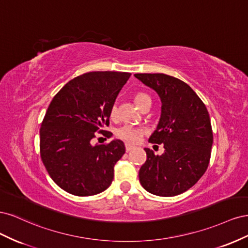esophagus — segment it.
<instances>
[{
    "label": "esophagus",
    "mask_w": 248,
    "mask_h": 248,
    "mask_svg": "<svg viewBox=\"0 0 248 248\" xmlns=\"http://www.w3.org/2000/svg\"><path fill=\"white\" fill-rule=\"evenodd\" d=\"M125 148H126V152H129L131 150L134 148V146H132L131 144H128V142H126L125 144Z\"/></svg>",
    "instance_id": "obj_1"
}]
</instances>
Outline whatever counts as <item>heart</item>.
Segmentation results:
<instances>
[{"label":"heart","instance_id":"obj_1","mask_svg":"<svg viewBox=\"0 0 248 248\" xmlns=\"http://www.w3.org/2000/svg\"><path fill=\"white\" fill-rule=\"evenodd\" d=\"M133 100L136 102L137 106L141 108L144 104L151 101L150 96L145 92H138L133 96ZM109 117L110 119H115L117 117V108L115 106H112L109 110ZM146 133V129L142 127H136V126H129L126 125L119 128L116 132V136L122 140L127 142H138L140 138Z\"/></svg>","mask_w":248,"mask_h":248}]
</instances>
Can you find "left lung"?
<instances>
[{
	"label": "left lung",
	"mask_w": 248,
	"mask_h": 248,
	"mask_svg": "<svg viewBox=\"0 0 248 248\" xmlns=\"http://www.w3.org/2000/svg\"><path fill=\"white\" fill-rule=\"evenodd\" d=\"M134 77L155 90L162 103L159 123L149 141L163 144L164 153L155 155L145 148L147 160L140 169V182L155 196H178L196 184L209 166L213 144L209 112L181 79L163 73Z\"/></svg>",
	"instance_id": "8db88e82"
}]
</instances>
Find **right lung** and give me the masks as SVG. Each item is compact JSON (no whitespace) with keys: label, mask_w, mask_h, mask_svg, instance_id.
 Instances as JSON below:
<instances>
[{"label":"right lung","mask_w":248,"mask_h":248,"mask_svg":"<svg viewBox=\"0 0 248 248\" xmlns=\"http://www.w3.org/2000/svg\"><path fill=\"white\" fill-rule=\"evenodd\" d=\"M131 73L93 71L74 78L52 98L40 127V156L50 178L67 192L89 197L106 190L124 142L92 145L96 132L109 138V110Z\"/></svg>","instance_id":"add662e5"}]
</instances>
